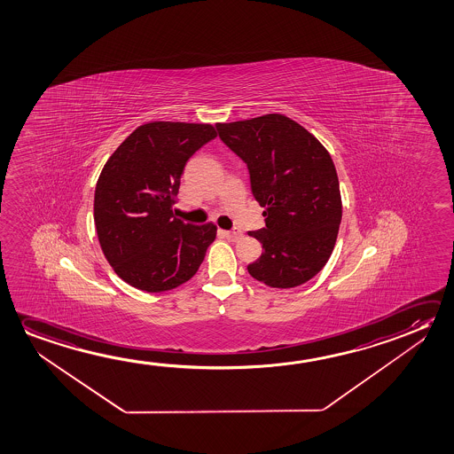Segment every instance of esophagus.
<instances>
[{
	"label": "esophagus",
	"mask_w": 454,
	"mask_h": 454,
	"mask_svg": "<svg viewBox=\"0 0 454 454\" xmlns=\"http://www.w3.org/2000/svg\"><path fill=\"white\" fill-rule=\"evenodd\" d=\"M221 233L231 241H238V239L243 238V231H221Z\"/></svg>",
	"instance_id": "obj_1"
}]
</instances>
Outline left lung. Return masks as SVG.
<instances>
[{
	"instance_id": "8db88e82",
	"label": "left lung",
	"mask_w": 454,
	"mask_h": 454,
	"mask_svg": "<svg viewBox=\"0 0 454 454\" xmlns=\"http://www.w3.org/2000/svg\"><path fill=\"white\" fill-rule=\"evenodd\" d=\"M223 144L243 159L265 227L249 231L263 252L247 271L270 287L292 288L330 259L342 202L330 153L298 122L279 114L217 122Z\"/></svg>"
}]
</instances>
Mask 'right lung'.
<instances>
[{
    "mask_svg": "<svg viewBox=\"0 0 454 454\" xmlns=\"http://www.w3.org/2000/svg\"><path fill=\"white\" fill-rule=\"evenodd\" d=\"M216 137L211 124L138 126L108 158L94 192L102 252L122 281L159 294L189 281L216 238V225L173 215L189 158Z\"/></svg>",
    "mask_w": 454,
    "mask_h": 454,
    "instance_id": "right-lung-1",
    "label": "right lung"
}]
</instances>
